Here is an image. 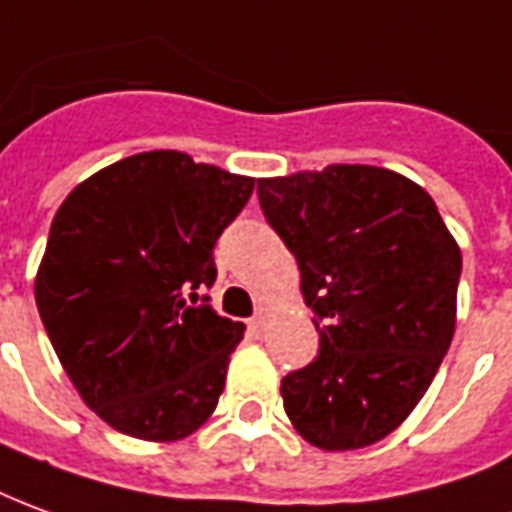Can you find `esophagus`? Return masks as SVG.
<instances>
[{
  "label": "esophagus",
  "mask_w": 512,
  "mask_h": 512,
  "mask_svg": "<svg viewBox=\"0 0 512 512\" xmlns=\"http://www.w3.org/2000/svg\"><path fill=\"white\" fill-rule=\"evenodd\" d=\"M268 316H271V313H268V307H263V305L257 307L255 318H252V321H249V327H252V332H255V335H260V332L266 330Z\"/></svg>",
  "instance_id": "34e87169"
}]
</instances>
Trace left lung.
Masks as SVG:
<instances>
[{"label":"left lung","mask_w":512,"mask_h":512,"mask_svg":"<svg viewBox=\"0 0 512 512\" xmlns=\"http://www.w3.org/2000/svg\"><path fill=\"white\" fill-rule=\"evenodd\" d=\"M257 199L299 263L321 346L282 380L293 430L324 452L382 441L452 343L460 246L432 196L380 166L268 177Z\"/></svg>","instance_id":"left-lung-1"}]
</instances>
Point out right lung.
Returning <instances> with one entry per match:
<instances>
[{"mask_svg":"<svg viewBox=\"0 0 512 512\" xmlns=\"http://www.w3.org/2000/svg\"><path fill=\"white\" fill-rule=\"evenodd\" d=\"M252 177L174 149L124 157L57 207L35 305L82 402L113 430L180 441L219 405L244 324L196 305ZM207 302V296H202Z\"/></svg>","mask_w":512,"mask_h":512,"instance_id":"1","label":"right lung"}]
</instances>
